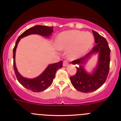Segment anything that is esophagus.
Returning a JSON list of instances; mask_svg holds the SVG:
<instances>
[{
    "instance_id": "esophagus-1",
    "label": "esophagus",
    "mask_w": 121,
    "mask_h": 121,
    "mask_svg": "<svg viewBox=\"0 0 121 121\" xmlns=\"http://www.w3.org/2000/svg\"><path fill=\"white\" fill-rule=\"evenodd\" d=\"M63 66L64 67H67V65H68V61L67 60H64V61H63Z\"/></svg>"
}]
</instances>
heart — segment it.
<instances>
[{"label":"heart","mask_w":121,"mask_h":121,"mask_svg":"<svg viewBox=\"0 0 121 121\" xmlns=\"http://www.w3.org/2000/svg\"><path fill=\"white\" fill-rule=\"evenodd\" d=\"M94 43L93 35L80 30H68L61 33L56 40V47L60 50H67V56L74 60L82 57L91 49Z\"/></svg>","instance_id":"b5f03b06"}]
</instances>
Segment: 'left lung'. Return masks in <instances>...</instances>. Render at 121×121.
<instances>
[{
    "instance_id": "left-lung-1",
    "label": "left lung",
    "mask_w": 121,
    "mask_h": 121,
    "mask_svg": "<svg viewBox=\"0 0 121 121\" xmlns=\"http://www.w3.org/2000/svg\"><path fill=\"white\" fill-rule=\"evenodd\" d=\"M96 45L92 50L80 59L72 61L76 67L77 73L70 77L72 85L78 91L85 93L98 90L105 82L109 69L111 50L106 39L97 32L92 30ZM95 53L99 54V58L95 68L91 73L88 72L85 65L89 59Z\"/></svg>"
}]
</instances>
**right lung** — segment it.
I'll return each instance as SVG.
<instances>
[{"instance_id":"obj_1","label":"right lung","mask_w":121,"mask_h":121,"mask_svg":"<svg viewBox=\"0 0 121 121\" xmlns=\"http://www.w3.org/2000/svg\"><path fill=\"white\" fill-rule=\"evenodd\" d=\"M53 27L38 25L27 29L18 37L16 42L15 46L13 48V67L17 79L24 87L31 90L33 92H41L48 88L53 83L57 71L63 67V62L62 61H60L58 63L49 64L44 71L37 77L34 78H27L23 77L18 72L15 63L16 51L17 47L20 39L30 35H39L48 38L53 32Z\"/></svg>"}]
</instances>
